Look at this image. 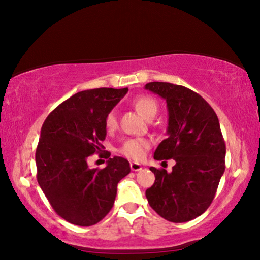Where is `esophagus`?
I'll list each match as a JSON object with an SVG mask.
<instances>
[{
    "mask_svg": "<svg viewBox=\"0 0 260 260\" xmlns=\"http://www.w3.org/2000/svg\"><path fill=\"white\" fill-rule=\"evenodd\" d=\"M141 169H142V165L139 164V162H134V161L131 162V170L132 171H140Z\"/></svg>",
    "mask_w": 260,
    "mask_h": 260,
    "instance_id": "esophagus-1",
    "label": "esophagus"
}]
</instances>
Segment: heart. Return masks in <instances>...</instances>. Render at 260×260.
Listing matches in <instances>:
<instances>
[{"instance_id": "heart-1", "label": "heart", "mask_w": 260, "mask_h": 260, "mask_svg": "<svg viewBox=\"0 0 260 260\" xmlns=\"http://www.w3.org/2000/svg\"><path fill=\"white\" fill-rule=\"evenodd\" d=\"M133 105L141 116L150 120L156 116L158 111L157 101L148 95H141L133 100ZM104 126L108 132H112L117 128L118 120L114 111H109L104 118ZM150 148V142L143 138H134L125 141L119 151L121 155L132 160H141L143 159L146 153Z\"/></svg>"}]
</instances>
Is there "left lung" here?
Returning a JSON list of instances; mask_svg holds the SVG:
<instances>
[{
  "label": "left lung",
  "mask_w": 260,
  "mask_h": 260,
  "mask_svg": "<svg viewBox=\"0 0 260 260\" xmlns=\"http://www.w3.org/2000/svg\"><path fill=\"white\" fill-rule=\"evenodd\" d=\"M146 89L167 103V139L153 158L174 159L172 172L150 170L155 183L147 189L149 205L169 221L186 222L204 213L225 172L226 144L211 105L189 88L170 82H149Z\"/></svg>",
  "instance_id": "obj_1"
}]
</instances>
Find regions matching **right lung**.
<instances>
[{"label": "right lung", "instance_id": "obj_1", "mask_svg": "<svg viewBox=\"0 0 260 260\" xmlns=\"http://www.w3.org/2000/svg\"><path fill=\"white\" fill-rule=\"evenodd\" d=\"M127 91L128 88L79 91L43 122L35 152L38 182L55 212L73 225L101 221L112 209L118 182L131 172L128 160L110 158L108 151L104 169H90L87 162L88 157L102 151L104 118Z\"/></svg>", "mask_w": 260, "mask_h": 260}]
</instances>
